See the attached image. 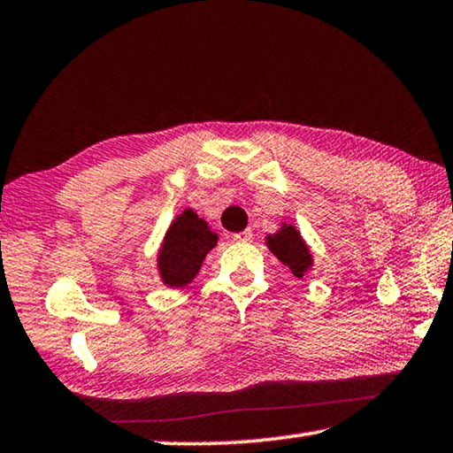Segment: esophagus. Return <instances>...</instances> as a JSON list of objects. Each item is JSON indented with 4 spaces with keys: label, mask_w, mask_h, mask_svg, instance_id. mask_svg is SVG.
Instances as JSON below:
<instances>
[{
    "label": "esophagus",
    "mask_w": 453,
    "mask_h": 453,
    "mask_svg": "<svg viewBox=\"0 0 453 453\" xmlns=\"http://www.w3.org/2000/svg\"><path fill=\"white\" fill-rule=\"evenodd\" d=\"M251 240H254V234H251V229H245V232L234 234V242H251Z\"/></svg>",
    "instance_id": "esophagus-1"
}]
</instances>
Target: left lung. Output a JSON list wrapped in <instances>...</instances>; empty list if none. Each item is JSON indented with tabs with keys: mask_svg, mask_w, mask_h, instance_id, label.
I'll return each mask as SVG.
<instances>
[{
	"mask_svg": "<svg viewBox=\"0 0 453 453\" xmlns=\"http://www.w3.org/2000/svg\"><path fill=\"white\" fill-rule=\"evenodd\" d=\"M265 245L283 265L289 267V272L296 278H303L311 270L313 256L310 245L305 243L300 229L296 226L281 224L278 232L265 235Z\"/></svg>",
	"mask_w": 453,
	"mask_h": 453,
	"instance_id": "8db88e82",
	"label": "left lung"
}]
</instances>
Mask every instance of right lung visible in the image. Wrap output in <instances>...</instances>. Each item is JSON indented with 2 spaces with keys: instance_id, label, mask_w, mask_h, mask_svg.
Listing matches in <instances>:
<instances>
[{
  "instance_id": "obj_1",
  "label": "right lung",
  "mask_w": 453,
  "mask_h": 453,
  "mask_svg": "<svg viewBox=\"0 0 453 453\" xmlns=\"http://www.w3.org/2000/svg\"><path fill=\"white\" fill-rule=\"evenodd\" d=\"M218 234L197 213L186 208L175 216L157 250V272L164 286L183 288L202 270L205 256L216 248Z\"/></svg>"
}]
</instances>
